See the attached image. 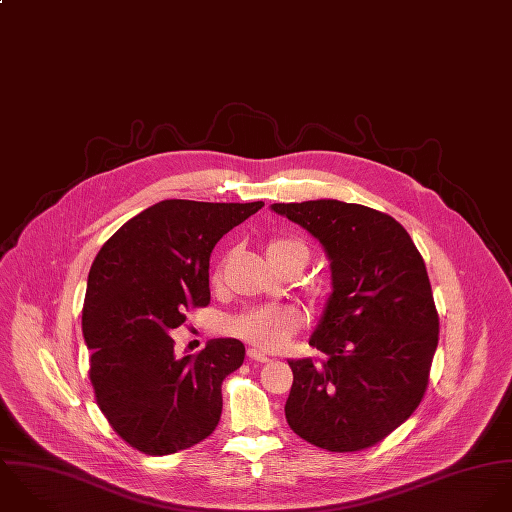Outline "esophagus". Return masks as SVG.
I'll return each mask as SVG.
<instances>
[{
    "mask_svg": "<svg viewBox=\"0 0 512 512\" xmlns=\"http://www.w3.org/2000/svg\"><path fill=\"white\" fill-rule=\"evenodd\" d=\"M247 356H249L251 360L259 362V364H265V362H269V356H267L265 352L257 350V348H249V350H247Z\"/></svg>",
    "mask_w": 512,
    "mask_h": 512,
    "instance_id": "obj_1",
    "label": "esophagus"
}]
</instances>
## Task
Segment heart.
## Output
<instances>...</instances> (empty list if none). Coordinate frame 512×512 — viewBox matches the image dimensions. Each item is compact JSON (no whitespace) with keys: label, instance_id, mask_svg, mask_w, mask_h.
<instances>
[{"label":"heart","instance_id":"b5f03b06","mask_svg":"<svg viewBox=\"0 0 512 512\" xmlns=\"http://www.w3.org/2000/svg\"><path fill=\"white\" fill-rule=\"evenodd\" d=\"M269 261H279L291 255L308 257L305 243L297 239L277 237L267 243ZM215 281L221 279V265L215 269ZM305 324L303 310L295 305H263L249 308L227 322V332L261 348V350H279L283 348Z\"/></svg>","mask_w":512,"mask_h":512}]
</instances>
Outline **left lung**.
<instances>
[{
    "label": "left lung",
    "instance_id": "obj_1",
    "mask_svg": "<svg viewBox=\"0 0 512 512\" xmlns=\"http://www.w3.org/2000/svg\"><path fill=\"white\" fill-rule=\"evenodd\" d=\"M271 209L322 243L332 271V295L308 340L328 358L289 362L287 421L320 449H368L408 419L429 384L439 316L423 257L392 215L366 205Z\"/></svg>",
    "mask_w": 512,
    "mask_h": 512
}]
</instances>
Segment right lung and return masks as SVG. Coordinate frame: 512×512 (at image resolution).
<instances>
[{"instance_id": "1", "label": "right lung", "mask_w": 512, "mask_h": 512, "mask_svg": "<svg viewBox=\"0 0 512 512\" xmlns=\"http://www.w3.org/2000/svg\"><path fill=\"white\" fill-rule=\"evenodd\" d=\"M263 202L164 200L128 219L93 261L83 305L89 378L110 427L160 457L213 433L221 384L245 358L235 338L178 358L170 332L209 305V255Z\"/></svg>"}]
</instances>
